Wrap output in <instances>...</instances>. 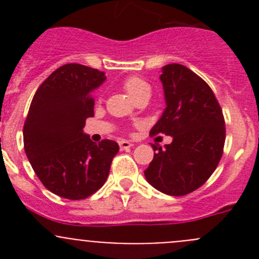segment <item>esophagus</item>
<instances>
[{
  "label": "esophagus",
  "instance_id": "34e87169",
  "mask_svg": "<svg viewBox=\"0 0 259 259\" xmlns=\"http://www.w3.org/2000/svg\"><path fill=\"white\" fill-rule=\"evenodd\" d=\"M133 145H134V144H133V143H130V142H127V140H120V142H119V146H120V149H121V150H124V149L132 148Z\"/></svg>",
  "mask_w": 259,
  "mask_h": 259
}]
</instances>
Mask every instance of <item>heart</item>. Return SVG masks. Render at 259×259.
Masks as SVG:
<instances>
[{"label": "heart", "mask_w": 259, "mask_h": 259, "mask_svg": "<svg viewBox=\"0 0 259 259\" xmlns=\"http://www.w3.org/2000/svg\"><path fill=\"white\" fill-rule=\"evenodd\" d=\"M122 86L126 90V93L132 96L134 100L140 98L142 95L149 94L150 95L151 88L144 79L139 76H129L122 81Z\"/></svg>", "instance_id": "b5f03b06"}]
</instances>
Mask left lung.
Masks as SVG:
<instances>
[{"label":"left lung","instance_id":"obj_1","mask_svg":"<svg viewBox=\"0 0 259 259\" xmlns=\"http://www.w3.org/2000/svg\"><path fill=\"white\" fill-rule=\"evenodd\" d=\"M166 108L150 135L165 134L173 142L153 145L154 159L144 171L149 184L174 197L202 187L218 166L226 142V124L219 103L207 82L179 64L160 75Z\"/></svg>","mask_w":259,"mask_h":259}]
</instances>
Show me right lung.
<instances>
[{
    "mask_svg": "<svg viewBox=\"0 0 259 259\" xmlns=\"http://www.w3.org/2000/svg\"><path fill=\"white\" fill-rule=\"evenodd\" d=\"M106 79L103 71L80 64L55 70L37 89L23 125L26 155L45 188L59 197L85 199L106 182L114 140L94 143L83 134L94 116L93 91Z\"/></svg>",
    "mask_w": 259,
    "mask_h": 259,
    "instance_id": "obj_1",
    "label": "right lung"
}]
</instances>
